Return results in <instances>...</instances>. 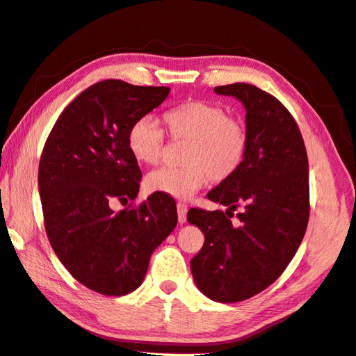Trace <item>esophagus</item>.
Masks as SVG:
<instances>
[{
	"label": "esophagus",
	"instance_id": "34e87169",
	"mask_svg": "<svg viewBox=\"0 0 356 356\" xmlns=\"http://www.w3.org/2000/svg\"><path fill=\"white\" fill-rule=\"evenodd\" d=\"M186 212H188V207H186V204L184 202H179L177 204V220L180 225H184L186 221Z\"/></svg>",
	"mask_w": 356,
	"mask_h": 356
}]
</instances>
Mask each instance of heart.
I'll use <instances>...</instances> for the list:
<instances>
[{
  "label": "heart",
  "instance_id": "1",
  "mask_svg": "<svg viewBox=\"0 0 356 356\" xmlns=\"http://www.w3.org/2000/svg\"><path fill=\"white\" fill-rule=\"evenodd\" d=\"M172 140L188 141L184 168H161L146 177V188L176 200H188L210 177L222 182L242 166L248 140L245 129L220 105L191 100L163 114ZM127 146L141 165H156L163 154V131L150 118L130 125Z\"/></svg>",
  "mask_w": 356,
  "mask_h": 356
}]
</instances>
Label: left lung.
<instances>
[{
	"mask_svg": "<svg viewBox=\"0 0 356 356\" xmlns=\"http://www.w3.org/2000/svg\"><path fill=\"white\" fill-rule=\"evenodd\" d=\"M215 92L242 102L248 147L238 171L207 197L245 210L236 226L221 210L190 209L186 220L206 237L190 265L207 298L236 303L278 280L297 252L309 220V165L297 122L273 95L246 83Z\"/></svg>",
	"mask_w": 356,
	"mask_h": 356,
	"instance_id": "left-lung-1",
	"label": "left lung"
}]
</instances>
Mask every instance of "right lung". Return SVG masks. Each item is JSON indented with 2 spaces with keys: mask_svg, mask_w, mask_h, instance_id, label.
Returning <instances> with one entry per match:
<instances>
[{
  "mask_svg": "<svg viewBox=\"0 0 356 356\" xmlns=\"http://www.w3.org/2000/svg\"><path fill=\"white\" fill-rule=\"evenodd\" d=\"M165 86L104 80L83 91L58 118L39 163V195L53 251L83 286L125 295L141 286L149 259L177 225L176 202L154 193L135 200L141 170L127 146L135 120L160 106Z\"/></svg>",
  "mask_w": 356,
  "mask_h": 356,
  "instance_id": "right-lung-1",
  "label": "right lung"
}]
</instances>
